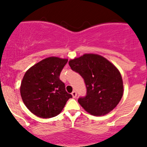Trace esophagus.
Masks as SVG:
<instances>
[{"mask_svg": "<svg viewBox=\"0 0 147 147\" xmlns=\"http://www.w3.org/2000/svg\"><path fill=\"white\" fill-rule=\"evenodd\" d=\"M72 97H73V98H75V97H77V92H76V91H73L72 92Z\"/></svg>", "mask_w": 147, "mask_h": 147, "instance_id": "esophagus-1", "label": "esophagus"}]
</instances>
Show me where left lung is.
<instances>
[{
    "label": "left lung",
    "mask_w": 147,
    "mask_h": 147,
    "mask_svg": "<svg viewBox=\"0 0 147 147\" xmlns=\"http://www.w3.org/2000/svg\"><path fill=\"white\" fill-rule=\"evenodd\" d=\"M71 69L85 82L87 95L78 100L84 110L94 116L107 115L119 104L124 86L119 69L102 55L86 53L70 60Z\"/></svg>",
    "instance_id": "1"
}]
</instances>
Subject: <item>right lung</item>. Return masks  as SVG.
I'll list each match as a JSON object with an SVG mask.
<instances>
[{
	"label": "right lung",
	"instance_id": "obj_1",
	"mask_svg": "<svg viewBox=\"0 0 147 147\" xmlns=\"http://www.w3.org/2000/svg\"><path fill=\"white\" fill-rule=\"evenodd\" d=\"M67 60L49 57L26 71L20 84V95L25 105L35 116L45 119L57 116L72 97L60 80Z\"/></svg>",
	"mask_w": 147,
	"mask_h": 147
}]
</instances>
